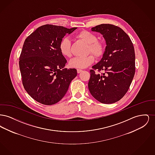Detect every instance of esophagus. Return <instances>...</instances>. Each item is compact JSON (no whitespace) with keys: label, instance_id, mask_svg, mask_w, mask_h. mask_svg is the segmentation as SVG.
<instances>
[{"label":"esophagus","instance_id":"1","mask_svg":"<svg viewBox=\"0 0 155 155\" xmlns=\"http://www.w3.org/2000/svg\"><path fill=\"white\" fill-rule=\"evenodd\" d=\"M77 73H81V72L82 71V70L81 69H77Z\"/></svg>","mask_w":155,"mask_h":155}]
</instances>
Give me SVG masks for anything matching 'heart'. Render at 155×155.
<instances>
[{
  "instance_id": "b5f03b06",
  "label": "heart",
  "mask_w": 155,
  "mask_h": 155,
  "mask_svg": "<svg viewBox=\"0 0 155 155\" xmlns=\"http://www.w3.org/2000/svg\"><path fill=\"white\" fill-rule=\"evenodd\" d=\"M76 37L88 44V53H92L97 58H101L103 56L105 51V45L102 41L97 39L95 34L84 30L78 33ZM59 48L60 52L64 57L70 58L71 56V42L68 37L62 38L60 42ZM93 55L89 54L84 58H74L70 61L69 66L77 68H86L94 62L95 57Z\"/></svg>"
}]
</instances>
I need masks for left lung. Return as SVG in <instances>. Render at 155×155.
<instances>
[{"instance_id":"8db88e82","label":"left lung","mask_w":155,"mask_h":155,"mask_svg":"<svg viewBox=\"0 0 155 155\" xmlns=\"http://www.w3.org/2000/svg\"><path fill=\"white\" fill-rule=\"evenodd\" d=\"M92 31L102 34L107 46L102 59L90 70L89 90L101 103H115L125 95L135 75L133 42L123 30L113 24H100ZM95 70L104 73L96 74Z\"/></svg>"}]
</instances>
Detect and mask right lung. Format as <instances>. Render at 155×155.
<instances>
[{
    "label": "right lung",
    "mask_w": 155,
    "mask_h": 155,
    "mask_svg": "<svg viewBox=\"0 0 155 155\" xmlns=\"http://www.w3.org/2000/svg\"><path fill=\"white\" fill-rule=\"evenodd\" d=\"M77 28L46 24L25 39L19 58L22 85L38 102L45 105L58 103L77 76L75 68H64L67 60L59 48L66 34Z\"/></svg>",
    "instance_id": "add662e5"
}]
</instances>
